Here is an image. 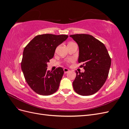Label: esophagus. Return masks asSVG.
Here are the masks:
<instances>
[{"label":"esophagus","instance_id":"34e87169","mask_svg":"<svg viewBox=\"0 0 129 129\" xmlns=\"http://www.w3.org/2000/svg\"><path fill=\"white\" fill-rule=\"evenodd\" d=\"M63 71H64V73H65V74H66V73H67L69 71V69H68V68H64L63 69Z\"/></svg>","mask_w":129,"mask_h":129}]
</instances>
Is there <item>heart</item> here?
I'll return each instance as SVG.
<instances>
[{
  "label": "heart",
  "instance_id": "1",
  "mask_svg": "<svg viewBox=\"0 0 129 129\" xmlns=\"http://www.w3.org/2000/svg\"><path fill=\"white\" fill-rule=\"evenodd\" d=\"M72 60H68V62H70V61H71Z\"/></svg>",
  "mask_w": 129,
  "mask_h": 129
}]
</instances>
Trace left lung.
I'll return each mask as SVG.
<instances>
[{
	"instance_id": "obj_1",
	"label": "left lung",
	"mask_w": 129,
	"mask_h": 129,
	"mask_svg": "<svg viewBox=\"0 0 129 129\" xmlns=\"http://www.w3.org/2000/svg\"><path fill=\"white\" fill-rule=\"evenodd\" d=\"M70 37L79 48L78 62L84 72L78 73L73 82L75 91L82 96L94 94L106 81L111 66V58L102 42L89 34H77Z\"/></svg>"
}]
</instances>
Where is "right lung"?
I'll list each match as a JSON object with an SVG mask.
<instances>
[{
  "mask_svg": "<svg viewBox=\"0 0 129 129\" xmlns=\"http://www.w3.org/2000/svg\"><path fill=\"white\" fill-rule=\"evenodd\" d=\"M68 37L67 35H38L25 47L21 69L27 83L38 94L52 95L59 87L64 74L63 68L58 67L50 72L47 63L53 57L56 48Z\"/></svg>",
  "mask_w": 129,
  "mask_h": 129,
  "instance_id": "1",
  "label": "right lung"
}]
</instances>
